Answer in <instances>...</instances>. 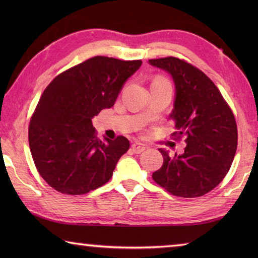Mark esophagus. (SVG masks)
I'll use <instances>...</instances> for the list:
<instances>
[{
    "label": "esophagus",
    "mask_w": 258,
    "mask_h": 258,
    "mask_svg": "<svg viewBox=\"0 0 258 258\" xmlns=\"http://www.w3.org/2000/svg\"><path fill=\"white\" fill-rule=\"evenodd\" d=\"M147 149V147L145 145H142V143H139V142H135L132 145V151L134 154H141L142 151H145Z\"/></svg>",
    "instance_id": "1"
}]
</instances>
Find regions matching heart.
I'll return each mask as SVG.
<instances>
[{
	"label": "heart",
	"instance_id": "obj_1",
	"mask_svg": "<svg viewBox=\"0 0 258 258\" xmlns=\"http://www.w3.org/2000/svg\"><path fill=\"white\" fill-rule=\"evenodd\" d=\"M152 83H169L167 80H166L165 77L163 76H157L154 78V81H152Z\"/></svg>",
	"mask_w": 258,
	"mask_h": 258
}]
</instances>
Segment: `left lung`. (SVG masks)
<instances>
[{
  "label": "left lung",
  "instance_id": "obj_1",
  "mask_svg": "<svg viewBox=\"0 0 258 258\" xmlns=\"http://www.w3.org/2000/svg\"><path fill=\"white\" fill-rule=\"evenodd\" d=\"M152 66L173 76L176 98L171 118L174 140L184 139L182 155L159 149L163 166L152 174L157 184L176 197L196 198L223 181L237 150L238 128L232 110L211 78L185 60L151 59Z\"/></svg>",
  "mask_w": 258,
  "mask_h": 258
}]
</instances>
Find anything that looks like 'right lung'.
Wrapping results in <instances>:
<instances>
[{
    "instance_id": "right-lung-1",
    "label": "right lung",
    "mask_w": 258,
    "mask_h": 258,
    "mask_svg": "<svg viewBox=\"0 0 258 258\" xmlns=\"http://www.w3.org/2000/svg\"><path fill=\"white\" fill-rule=\"evenodd\" d=\"M141 60L97 55L54 77L43 92L28 127L37 172L63 195H85L110 180L117 161L130 149L123 135L101 141L92 118L111 108Z\"/></svg>"
}]
</instances>
